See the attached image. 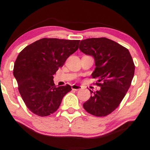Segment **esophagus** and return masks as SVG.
<instances>
[{
	"mask_svg": "<svg viewBox=\"0 0 150 150\" xmlns=\"http://www.w3.org/2000/svg\"><path fill=\"white\" fill-rule=\"evenodd\" d=\"M83 87L82 86H80V85H71V89L73 90H79V89H81Z\"/></svg>",
	"mask_w": 150,
	"mask_h": 150,
	"instance_id": "esophagus-1",
	"label": "esophagus"
}]
</instances>
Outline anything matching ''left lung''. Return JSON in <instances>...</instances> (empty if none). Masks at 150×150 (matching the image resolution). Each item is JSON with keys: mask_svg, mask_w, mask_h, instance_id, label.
Listing matches in <instances>:
<instances>
[{"mask_svg": "<svg viewBox=\"0 0 150 150\" xmlns=\"http://www.w3.org/2000/svg\"><path fill=\"white\" fill-rule=\"evenodd\" d=\"M79 49L91 55L96 69L91 76L97 79L99 91L93 92L83 104L86 111L96 117H104L120 105L130 87L134 74V64L128 49L106 38L82 40Z\"/></svg>", "mask_w": 150, "mask_h": 150, "instance_id": "obj_1", "label": "left lung"}]
</instances>
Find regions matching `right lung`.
<instances>
[{"label":"right lung","instance_id":"obj_1","mask_svg":"<svg viewBox=\"0 0 150 150\" xmlns=\"http://www.w3.org/2000/svg\"><path fill=\"white\" fill-rule=\"evenodd\" d=\"M80 40L42 38L25 47L14 63L13 76L26 107L46 117L58 109L71 86L57 87L53 75L79 49Z\"/></svg>","mask_w":150,"mask_h":150}]
</instances>
